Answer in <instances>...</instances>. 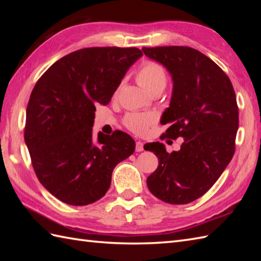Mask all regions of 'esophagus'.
I'll return each instance as SVG.
<instances>
[{
    "mask_svg": "<svg viewBox=\"0 0 261 261\" xmlns=\"http://www.w3.org/2000/svg\"><path fill=\"white\" fill-rule=\"evenodd\" d=\"M136 151L137 152L143 151V142H141V141H137L136 142Z\"/></svg>",
    "mask_w": 261,
    "mask_h": 261,
    "instance_id": "1",
    "label": "esophagus"
}]
</instances>
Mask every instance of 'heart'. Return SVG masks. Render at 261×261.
I'll return each mask as SVG.
<instances>
[{
  "mask_svg": "<svg viewBox=\"0 0 261 261\" xmlns=\"http://www.w3.org/2000/svg\"><path fill=\"white\" fill-rule=\"evenodd\" d=\"M137 82L149 93H152L158 88H165L167 84V75L165 69L153 62H147L137 70ZM157 120L154 113H129L124 119V124L127 129L135 134L143 135L148 131L149 126Z\"/></svg>",
  "mask_w": 261,
  "mask_h": 261,
  "instance_id": "heart-1",
  "label": "heart"
}]
</instances>
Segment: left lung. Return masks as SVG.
I'll return each instance as SVG.
<instances>
[{
	"instance_id": "1",
	"label": "left lung",
	"mask_w": 261,
	"mask_h": 261,
	"mask_svg": "<svg viewBox=\"0 0 261 261\" xmlns=\"http://www.w3.org/2000/svg\"><path fill=\"white\" fill-rule=\"evenodd\" d=\"M142 51L164 65L173 79L169 108L160 121L170 124L164 136L184 138L180 150L171 153L160 142L143 146L159 163L147 185L166 203H191L213 186L233 157L239 126L233 86L224 71L196 49L143 47Z\"/></svg>"
}]
</instances>
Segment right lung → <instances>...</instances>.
<instances>
[{"label": "right lung", "instance_id": "obj_1", "mask_svg": "<svg viewBox=\"0 0 261 261\" xmlns=\"http://www.w3.org/2000/svg\"><path fill=\"white\" fill-rule=\"evenodd\" d=\"M138 48L93 47L66 55L38 80L27 107L24 141L39 181L66 204L102 198L114 167L136 143L116 130L93 137L95 104H109Z\"/></svg>", "mask_w": 261, "mask_h": 261}]
</instances>
